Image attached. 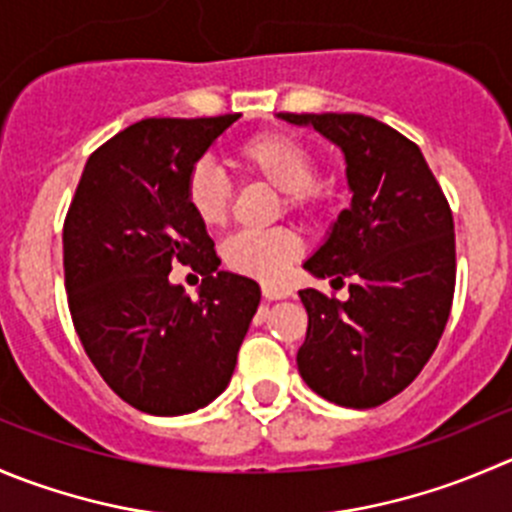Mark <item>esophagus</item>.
<instances>
[{
    "label": "esophagus",
    "mask_w": 512,
    "mask_h": 512,
    "mask_svg": "<svg viewBox=\"0 0 512 512\" xmlns=\"http://www.w3.org/2000/svg\"><path fill=\"white\" fill-rule=\"evenodd\" d=\"M262 295H265V300H285V297L292 295V290L287 285H282V282L265 280L262 282Z\"/></svg>",
    "instance_id": "34e87169"
}]
</instances>
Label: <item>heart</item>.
<instances>
[{"label":"heart","mask_w":512,"mask_h":512,"mask_svg":"<svg viewBox=\"0 0 512 512\" xmlns=\"http://www.w3.org/2000/svg\"><path fill=\"white\" fill-rule=\"evenodd\" d=\"M235 162L250 177L285 192V207L300 215H312L320 207L315 190V157L297 140L277 132L250 137L235 150ZM187 205L205 227H220L230 210V185L225 172L212 162H197L187 175ZM302 242L287 227L262 232H237L222 245L227 267L242 275L275 280L300 255Z\"/></svg>","instance_id":"heart-1"}]
</instances>
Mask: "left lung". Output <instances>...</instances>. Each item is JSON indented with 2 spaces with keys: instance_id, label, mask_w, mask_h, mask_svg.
<instances>
[{
  "instance_id": "1",
  "label": "left lung",
  "mask_w": 512,
  "mask_h": 512,
  "mask_svg": "<svg viewBox=\"0 0 512 512\" xmlns=\"http://www.w3.org/2000/svg\"><path fill=\"white\" fill-rule=\"evenodd\" d=\"M340 147L352 200L305 260L312 277H355L345 302L300 290L297 370L342 408L403 393L438 347L455 292L453 212L423 152L365 114H277Z\"/></svg>"
}]
</instances>
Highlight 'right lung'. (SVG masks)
I'll list each match as a JSON object with an SVG mask.
<instances>
[{
  "mask_svg": "<svg viewBox=\"0 0 512 512\" xmlns=\"http://www.w3.org/2000/svg\"><path fill=\"white\" fill-rule=\"evenodd\" d=\"M240 114L142 119L87 160L64 220L74 330L109 388L150 415H187L230 385L260 285L217 270L215 242L187 205V175ZM175 261L205 274L197 298Z\"/></svg>",
  "mask_w": 512,
  "mask_h": 512,
  "instance_id": "add662e5",
  "label": "right lung"
}]
</instances>
